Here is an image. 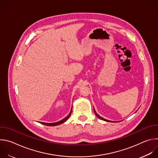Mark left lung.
Wrapping results in <instances>:
<instances>
[{
  "instance_id": "8db88e82",
  "label": "left lung",
  "mask_w": 158,
  "mask_h": 158,
  "mask_svg": "<svg viewBox=\"0 0 158 158\" xmlns=\"http://www.w3.org/2000/svg\"><path fill=\"white\" fill-rule=\"evenodd\" d=\"M94 112H95V114H96V116H97V117H98L99 119H101V120H103V121H107V122H111V123H113V122H114V121H109V120L106 119H104V118H102L101 116H99L98 114H97V112H96V110H95L94 108Z\"/></svg>"
}]
</instances>
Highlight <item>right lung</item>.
<instances>
[{"instance_id": "right-lung-1", "label": "right lung", "mask_w": 158, "mask_h": 158, "mask_svg": "<svg viewBox=\"0 0 158 158\" xmlns=\"http://www.w3.org/2000/svg\"><path fill=\"white\" fill-rule=\"evenodd\" d=\"M71 112H72V108H71V111L69 112V114L67 115L65 118H64L62 120H61L60 121H58V122H56V123H40L42 124H44V125H46V126H55L59 125L60 124L64 123V122H65L67 119H69V118L70 117V116L71 114Z\"/></svg>"}]
</instances>
